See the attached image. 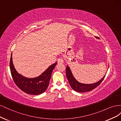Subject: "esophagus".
Instances as JSON below:
<instances>
[{
	"mask_svg": "<svg viewBox=\"0 0 121 121\" xmlns=\"http://www.w3.org/2000/svg\"><path fill=\"white\" fill-rule=\"evenodd\" d=\"M57 63H64L63 58H61V57H60V58H58Z\"/></svg>",
	"mask_w": 121,
	"mask_h": 121,
	"instance_id": "esophagus-1",
	"label": "esophagus"
}]
</instances>
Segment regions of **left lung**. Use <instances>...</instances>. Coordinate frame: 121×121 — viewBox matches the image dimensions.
<instances>
[{"label": "left lung", "mask_w": 121, "mask_h": 121, "mask_svg": "<svg viewBox=\"0 0 121 121\" xmlns=\"http://www.w3.org/2000/svg\"><path fill=\"white\" fill-rule=\"evenodd\" d=\"M96 38H98V37H96ZM65 69H66V72H66V76L69 82V85L71 86L73 90L79 92H85L92 90L100 85V84L103 81L105 76V75L100 81H99L97 83L91 84H85L79 83L77 81L74 77V76H73L70 69L68 65Z\"/></svg>", "instance_id": "left-lung-1"}]
</instances>
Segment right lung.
Segmentation results:
<instances>
[{
    "label": "right lung",
    "mask_w": 121,
    "mask_h": 121,
    "mask_svg": "<svg viewBox=\"0 0 121 121\" xmlns=\"http://www.w3.org/2000/svg\"><path fill=\"white\" fill-rule=\"evenodd\" d=\"M57 63L51 65L45 71L34 78H27L19 74L14 68L11 55L9 67L11 75L14 82L19 88L28 94L38 95L45 92L49 85L52 72Z\"/></svg>",
    "instance_id": "right-lung-1"
}]
</instances>
